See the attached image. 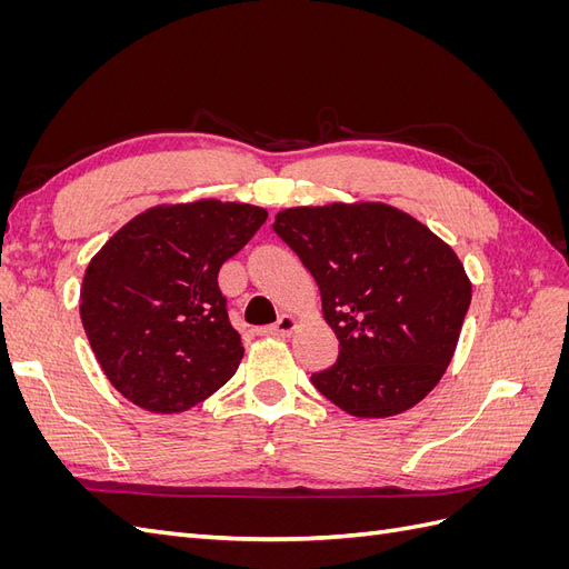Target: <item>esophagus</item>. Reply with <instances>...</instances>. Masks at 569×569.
Returning <instances> with one entry per match:
<instances>
[{"mask_svg":"<svg viewBox=\"0 0 569 569\" xmlns=\"http://www.w3.org/2000/svg\"><path fill=\"white\" fill-rule=\"evenodd\" d=\"M295 330H297V320L291 316H280L278 322L261 327V330H256V332L263 335V337H289Z\"/></svg>","mask_w":569,"mask_h":569,"instance_id":"esophagus-1","label":"esophagus"}]
</instances>
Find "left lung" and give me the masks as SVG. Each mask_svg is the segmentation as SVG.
Here are the masks:
<instances>
[{
  "label": "left lung",
  "mask_w": 569,
  "mask_h": 569,
  "mask_svg": "<svg viewBox=\"0 0 569 569\" xmlns=\"http://www.w3.org/2000/svg\"><path fill=\"white\" fill-rule=\"evenodd\" d=\"M272 230L320 289L339 339L313 387L356 418H391L420 403L449 368L472 284L456 251L389 203L297 206Z\"/></svg>",
  "instance_id": "left-lung-1"
}]
</instances>
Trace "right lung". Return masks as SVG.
Listing matches in <instances>:
<instances>
[{
  "label": "right lung",
  "mask_w": 569,
  "mask_h": 569,
  "mask_svg": "<svg viewBox=\"0 0 569 569\" xmlns=\"http://www.w3.org/2000/svg\"><path fill=\"white\" fill-rule=\"evenodd\" d=\"M268 218L251 203L153 206L97 251L80 318L109 382L151 412H182L237 372L242 339L218 270Z\"/></svg>",
  "instance_id": "right-lung-1"
}]
</instances>
